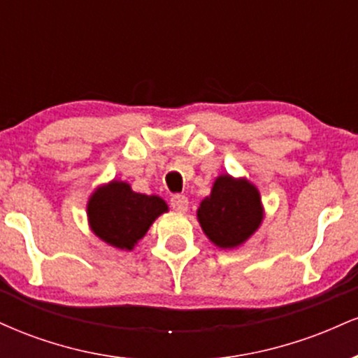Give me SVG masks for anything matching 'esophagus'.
Returning <instances> with one entry per match:
<instances>
[{"label": "esophagus", "instance_id": "obj_1", "mask_svg": "<svg viewBox=\"0 0 358 358\" xmlns=\"http://www.w3.org/2000/svg\"><path fill=\"white\" fill-rule=\"evenodd\" d=\"M171 207L173 210L183 213L188 210V199L185 195H173L171 196Z\"/></svg>", "mask_w": 358, "mask_h": 358}]
</instances>
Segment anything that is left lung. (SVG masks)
<instances>
[{
    "label": "left lung",
    "instance_id": "obj_1",
    "mask_svg": "<svg viewBox=\"0 0 358 358\" xmlns=\"http://www.w3.org/2000/svg\"><path fill=\"white\" fill-rule=\"evenodd\" d=\"M196 219L208 241L219 249L245 244L264 220V205L257 187L248 178L224 173L215 178L210 195L196 208Z\"/></svg>",
    "mask_w": 358,
    "mask_h": 358
}]
</instances>
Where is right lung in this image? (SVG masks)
Here are the masks:
<instances>
[{
    "instance_id": "add662e5",
    "label": "right lung",
    "mask_w": 358,
    "mask_h": 358,
    "mask_svg": "<svg viewBox=\"0 0 358 358\" xmlns=\"http://www.w3.org/2000/svg\"><path fill=\"white\" fill-rule=\"evenodd\" d=\"M168 205L162 196L145 195L122 180L99 185L87 202L90 231L119 250H133Z\"/></svg>"
}]
</instances>
